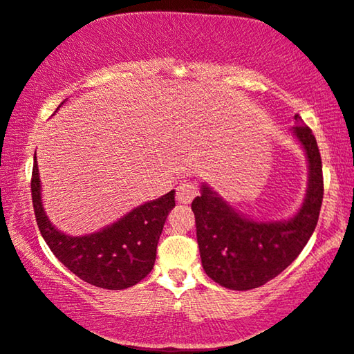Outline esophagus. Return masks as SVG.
<instances>
[{
	"label": "esophagus",
	"instance_id": "esophagus-1",
	"mask_svg": "<svg viewBox=\"0 0 354 354\" xmlns=\"http://www.w3.org/2000/svg\"><path fill=\"white\" fill-rule=\"evenodd\" d=\"M195 196L196 188L190 185V183H180V187L177 188V201L180 203V205H190Z\"/></svg>",
	"mask_w": 354,
	"mask_h": 354
}]
</instances>
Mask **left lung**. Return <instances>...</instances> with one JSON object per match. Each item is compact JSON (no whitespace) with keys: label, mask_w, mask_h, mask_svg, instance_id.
Wrapping results in <instances>:
<instances>
[{"label":"left lung","mask_w":354,"mask_h":354,"mask_svg":"<svg viewBox=\"0 0 354 354\" xmlns=\"http://www.w3.org/2000/svg\"><path fill=\"white\" fill-rule=\"evenodd\" d=\"M295 120L293 135L308 161V187L292 217L253 219L206 182L192 203L203 269L221 287L245 292L268 283L298 258L316 229L324 196L322 161L311 129L298 114Z\"/></svg>","instance_id":"8db88e82"}]
</instances>
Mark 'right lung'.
Wrapping results in <instances>:
<instances>
[{"instance_id":"1","label":"right lung","mask_w":354,"mask_h":354,"mask_svg":"<svg viewBox=\"0 0 354 354\" xmlns=\"http://www.w3.org/2000/svg\"><path fill=\"white\" fill-rule=\"evenodd\" d=\"M66 101H62L59 108ZM32 201L41 236L53 254L72 274L95 287L124 290L137 285L151 272L164 222L176 206V190L133 207L120 219L93 234L67 235L53 225L43 207L35 153Z\"/></svg>"}]
</instances>
